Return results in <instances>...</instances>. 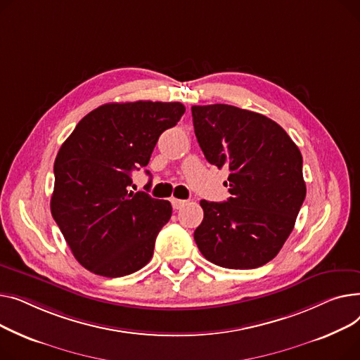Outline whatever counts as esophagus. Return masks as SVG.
<instances>
[{
	"mask_svg": "<svg viewBox=\"0 0 360 360\" xmlns=\"http://www.w3.org/2000/svg\"><path fill=\"white\" fill-rule=\"evenodd\" d=\"M186 203H187V200L172 198V205H173V207H174V209H180V207H183Z\"/></svg>",
	"mask_w": 360,
	"mask_h": 360,
	"instance_id": "obj_1",
	"label": "esophagus"
}]
</instances>
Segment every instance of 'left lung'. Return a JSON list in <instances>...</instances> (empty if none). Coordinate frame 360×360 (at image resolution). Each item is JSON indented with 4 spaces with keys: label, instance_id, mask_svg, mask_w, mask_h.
Returning a JSON list of instances; mask_svg holds the SVG:
<instances>
[{
    "label": "left lung",
    "instance_id": "1",
    "mask_svg": "<svg viewBox=\"0 0 360 360\" xmlns=\"http://www.w3.org/2000/svg\"><path fill=\"white\" fill-rule=\"evenodd\" d=\"M205 158L229 170L226 202L200 200L195 241L226 269H256L278 256L304 203L302 155L282 126L229 104L192 108Z\"/></svg>",
    "mask_w": 360,
    "mask_h": 360
}]
</instances>
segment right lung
<instances>
[{"label": "right lung", "mask_w": 360, "mask_h": 360, "mask_svg": "<svg viewBox=\"0 0 360 360\" xmlns=\"http://www.w3.org/2000/svg\"><path fill=\"white\" fill-rule=\"evenodd\" d=\"M181 103H108L84 116L56 155L51 212L74 257L104 278L142 269L172 218V203L129 192L131 173L150 162Z\"/></svg>", "instance_id": "add662e5"}]
</instances>
